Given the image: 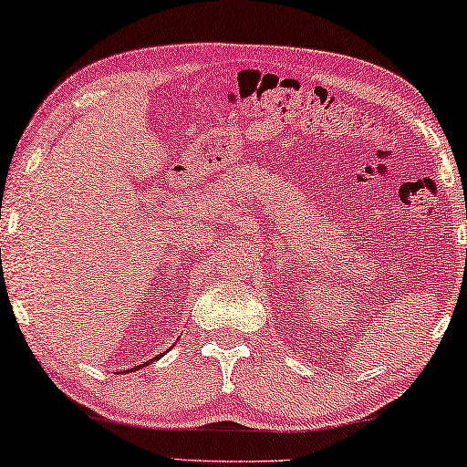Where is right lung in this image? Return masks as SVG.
<instances>
[{
	"mask_svg": "<svg viewBox=\"0 0 467 467\" xmlns=\"http://www.w3.org/2000/svg\"><path fill=\"white\" fill-rule=\"evenodd\" d=\"M160 358H161V355H160ZM155 359H158V358H155ZM147 364H150V361H145V364H143V366H147ZM139 368H140V366H137L135 369H139Z\"/></svg>",
	"mask_w": 467,
	"mask_h": 467,
	"instance_id": "right-lung-1",
	"label": "right lung"
}]
</instances>
